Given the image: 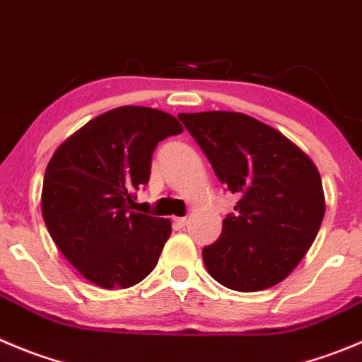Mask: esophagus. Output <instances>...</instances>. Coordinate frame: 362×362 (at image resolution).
Listing matches in <instances>:
<instances>
[{
  "label": "esophagus",
  "instance_id": "esophagus-1",
  "mask_svg": "<svg viewBox=\"0 0 362 362\" xmlns=\"http://www.w3.org/2000/svg\"><path fill=\"white\" fill-rule=\"evenodd\" d=\"M187 223H188L187 216H175V218H174V226L177 227V229H183V227L187 226Z\"/></svg>",
  "mask_w": 362,
  "mask_h": 362
}]
</instances>
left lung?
Returning <instances> with one entry per match:
<instances>
[{"label": "left lung", "mask_w": 362, "mask_h": 362, "mask_svg": "<svg viewBox=\"0 0 362 362\" xmlns=\"http://www.w3.org/2000/svg\"><path fill=\"white\" fill-rule=\"evenodd\" d=\"M220 183L240 195L222 235L202 249L209 275L236 291L286 279L315 242L325 215L311 160L274 127L236 112L179 113Z\"/></svg>", "instance_id": "obj_1"}]
</instances>
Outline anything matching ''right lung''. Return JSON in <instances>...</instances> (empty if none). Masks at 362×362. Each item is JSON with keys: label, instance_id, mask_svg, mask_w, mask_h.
Returning a JSON list of instances; mask_svg holds the SVG:
<instances>
[{"label": "right lung", "instance_id": "obj_1", "mask_svg": "<svg viewBox=\"0 0 362 362\" xmlns=\"http://www.w3.org/2000/svg\"><path fill=\"white\" fill-rule=\"evenodd\" d=\"M179 133L183 126L161 110L120 106L85 124L49 160L44 222L69 263L98 286L129 288L156 267L170 220L132 209L158 142Z\"/></svg>", "mask_w": 362, "mask_h": 362}]
</instances>
